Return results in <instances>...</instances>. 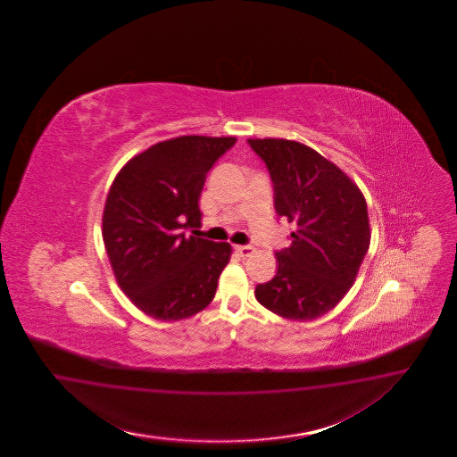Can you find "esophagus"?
Returning <instances> with one entry per match:
<instances>
[{
	"label": "esophagus",
	"instance_id": "obj_1",
	"mask_svg": "<svg viewBox=\"0 0 457 457\" xmlns=\"http://www.w3.org/2000/svg\"><path fill=\"white\" fill-rule=\"evenodd\" d=\"M236 251L241 254V256H251L254 253V248L249 246V245H237Z\"/></svg>",
	"mask_w": 457,
	"mask_h": 457
}]
</instances>
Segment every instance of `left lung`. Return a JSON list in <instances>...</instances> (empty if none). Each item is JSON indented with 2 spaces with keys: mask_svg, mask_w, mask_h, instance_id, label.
Listing matches in <instances>:
<instances>
[{
  "mask_svg": "<svg viewBox=\"0 0 457 457\" xmlns=\"http://www.w3.org/2000/svg\"><path fill=\"white\" fill-rule=\"evenodd\" d=\"M248 144L270 170L278 216L296 224L290 248L277 251V275L256 287V300L283 319H319L352 288L369 251L365 197L308 145L287 138Z\"/></svg>",
  "mask_w": 457,
  "mask_h": 457,
  "instance_id": "left-lung-1",
  "label": "left lung"
}]
</instances>
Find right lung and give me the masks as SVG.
Returning a JSON list of instances; mask_svg holds the SVG:
<instances>
[{"mask_svg": "<svg viewBox=\"0 0 457 457\" xmlns=\"http://www.w3.org/2000/svg\"><path fill=\"white\" fill-rule=\"evenodd\" d=\"M235 137L182 136L132 157L112 182L102 236L119 287L145 315L189 319L214 298L229 243L186 236L201 224L211 167Z\"/></svg>", "mask_w": 457, "mask_h": 457, "instance_id": "1", "label": "right lung"}]
</instances>
